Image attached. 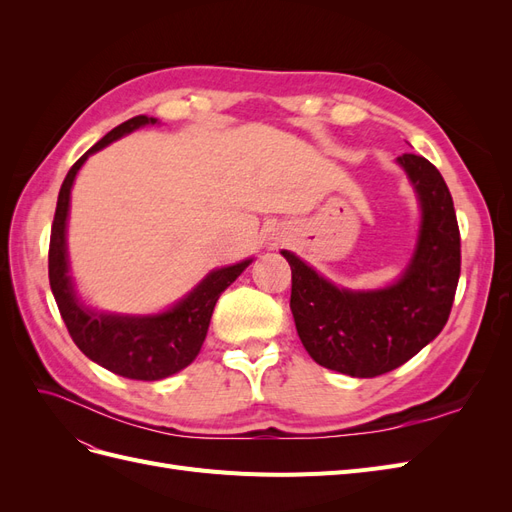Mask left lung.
Wrapping results in <instances>:
<instances>
[{"mask_svg":"<svg viewBox=\"0 0 512 512\" xmlns=\"http://www.w3.org/2000/svg\"><path fill=\"white\" fill-rule=\"evenodd\" d=\"M397 162L414 185L423 218L414 256L393 286L337 288L292 252H282L292 271L290 309L305 350L318 365L352 378L393 371L436 339L459 282V226L440 170L414 153Z\"/></svg>","mask_w":512,"mask_h":512,"instance_id":"1","label":"left lung"}]
</instances>
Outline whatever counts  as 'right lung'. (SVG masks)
I'll use <instances>...</instances> for the list:
<instances>
[{
	"label": "right lung",
	"instance_id": "obj_1",
	"mask_svg": "<svg viewBox=\"0 0 512 512\" xmlns=\"http://www.w3.org/2000/svg\"><path fill=\"white\" fill-rule=\"evenodd\" d=\"M156 117L138 115L113 128L87 153L74 162L61 183L49 243V282L70 337L91 361L130 380H162L188 367L203 346L213 307L220 294L237 280L252 260L211 271L188 297H183L168 312L156 316L98 314L85 307L72 288L68 275L66 222L70 209V190L76 173L91 153L111 145L136 128L156 123Z\"/></svg>",
	"mask_w": 512,
	"mask_h": 512
}]
</instances>
